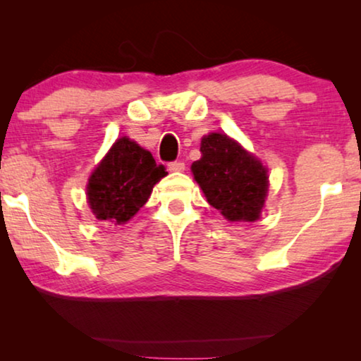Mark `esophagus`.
Instances as JSON below:
<instances>
[{
    "label": "esophagus",
    "mask_w": 361,
    "mask_h": 361,
    "mask_svg": "<svg viewBox=\"0 0 361 361\" xmlns=\"http://www.w3.org/2000/svg\"><path fill=\"white\" fill-rule=\"evenodd\" d=\"M167 169H169L171 172H180L185 169V164H184V161H172L167 164Z\"/></svg>",
    "instance_id": "obj_1"
}]
</instances>
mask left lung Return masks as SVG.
I'll return each instance as SVG.
<instances>
[{
	"label": "left lung",
	"mask_w": 361,
	"mask_h": 361,
	"mask_svg": "<svg viewBox=\"0 0 361 361\" xmlns=\"http://www.w3.org/2000/svg\"><path fill=\"white\" fill-rule=\"evenodd\" d=\"M200 151L192 172L209 204L230 221L259 219L268 192V174L261 162L219 133L205 136Z\"/></svg>",
	"instance_id": "obj_1"
}]
</instances>
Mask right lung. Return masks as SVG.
<instances>
[{"label": "right lung", "mask_w": 361, "mask_h": 361, "mask_svg": "<svg viewBox=\"0 0 361 361\" xmlns=\"http://www.w3.org/2000/svg\"><path fill=\"white\" fill-rule=\"evenodd\" d=\"M164 176V167L156 164L149 151L121 137L88 180V204L98 220L125 224L146 204L152 187Z\"/></svg>", "instance_id": "add662e5"}]
</instances>
